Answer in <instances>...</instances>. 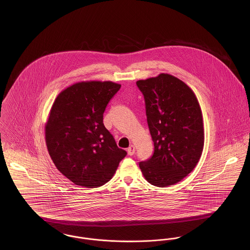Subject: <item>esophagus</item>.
Listing matches in <instances>:
<instances>
[{"label":"esophagus","mask_w":250,"mask_h":250,"mask_svg":"<svg viewBox=\"0 0 250 250\" xmlns=\"http://www.w3.org/2000/svg\"><path fill=\"white\" fill-rule=\"evenodd\" d=\"M127 154H128V155H133L134 154H135V151H136V148H135V146L134 145H131V146H129L128 148H127Z\"/></svg>","instance_id":"obj_1"}]
</instances>
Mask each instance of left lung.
I'll return each mask as SVG.
<instances>
[{"label":"left lung","mask_w":250,"mask_h":250,"mask_svg":"<svg viewBox=\"0 0 250 250\" xmlns=\"http://www.w3.org/2000/svg\"><path fill=\"white\" fill-rule=\"evenodd\" d=\"M146 105L155 152L140 162L144 178L165 188L188 176L197 166L204 145L202 108L188 84L161 73L137 82Z\"/></svg>","instance_id":"1"}]
</instances>
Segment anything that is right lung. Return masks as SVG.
<instances>
[{
    "instance_id": "add662e5",
    "label": "right lung",
    "mask_w": 250,
    "mask_h": 250,
    "mask_svg": "<svg viewBox=\"0 0 250 250\" xmlns=\"http://www.w3.org/2000/svg\"><path fill=\"white\" fill-rule=\"evenodd\" d=\"M120 88L109 81L76 83L57 95L50 108L45 125L48 154L77 186L105 185L126 155L103 124L107 103Z\"/></svg>"
}]
</instances>
